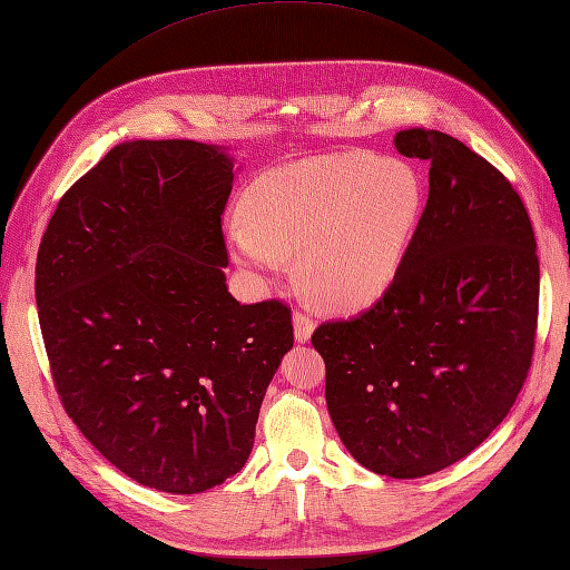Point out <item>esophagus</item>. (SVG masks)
Segmentation results:
<instances>
[{
    "label": "esophagus",
    "mask_w": 570,
    "mask_h": 570,
    "mask_svg": "<svg viewBox=\"0 0 570 570\" xmlns=\"http://www.w3.org/2000/svg\"><path fill=\"white\" fill-rule=\"evenodd\" d=\"M313 330H315L313 315L306 308H298L294 313V335H296V340L298 342H308L311 335H313Z\"/></svg>",
    "instance_id": "obj_1"
}]
</instances>
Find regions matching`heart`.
I'll use <instances>...</instances> for the list:
<instances>
[{"mask_svg": "<svg viewBox=\"0 0 570 570\" xmlns=\"http://www.w3.org/2000/svg\"><path fill=\"white\" fill-rule=\"evenodd\" d=\"M420 208V179L405 163L368 153L311 157L255 179L230 243L245 264L269 274L284 267V255H298L313 296L364 308L399 274Z\"/></svg>", "mask_w": 570, "mask_h": 570, "instance_id": "b5f03b06", "label": "heart"}]
</instances>
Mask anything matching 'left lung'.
Here are the masks:
<instances>
[{
  "instance_id": "8db88e82",
  "label": "left lung",
  "mask_w": 570,
  "mask_h": 570,
  "mask_svg": "<svg viewBox=\"0 0 570 570\" xmlns=\"http://www.w3.org/2000/svg\"><path fill=\"white\" fill-rule=\"evenodd\" d=\"M430 163L399 274L372 308L315 327L325 401L362 466L420 479L488 440L524 386L539 315L537 240L500 169L442 130L395 136Z\"/></svg>"
}]
</instances>
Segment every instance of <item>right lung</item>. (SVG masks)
Wrapping results in <instances>:
<instances>
[{"label":"right lung","instance_id":"add662e5","mask_svg":"<svg viewBox=\"0 0 570 570\" xmlns=\"http://www.w3.org/2000/svg\"><path fill=\"white\" fill-rule=\"evenodd\" d=\"M233 177L216 145H116L65 191L38 247V321L65 413L163 493H204L245 466L294 347L286 303L243 306L225 286Z\"/></svg>","mask_w":570,"mask_h":570}]
</instances>
